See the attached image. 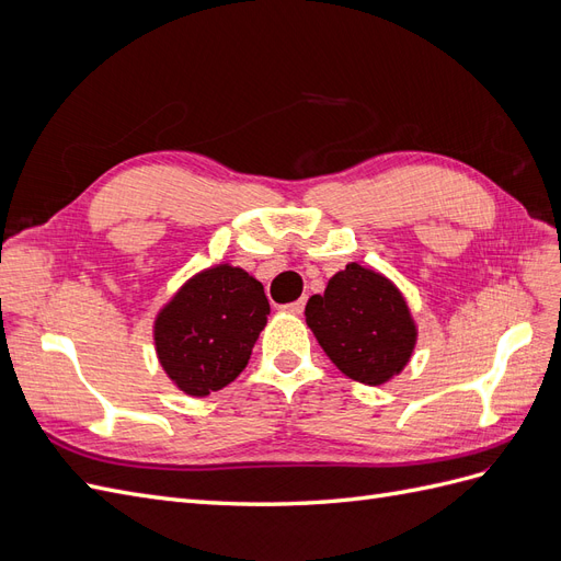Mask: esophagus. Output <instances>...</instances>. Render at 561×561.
Here are the masks:
<instances>
[{
	"label": "esophagus",
	"mask_w": 561,
	"mask_h": 561,
	"mask_svg": "<svg viewBox=\"0 0 561 561\" xmlns=\"http://www.w3.org/2000/svg\"><path fill=\"white\" fill-rule=\"evenodd\" d=\"M283 311H285V313H293V316H299V313L304 311V299H297V301H293V304H285Z\"/></svg>",
	"instance_id": "obj_1"
}]
</instances>
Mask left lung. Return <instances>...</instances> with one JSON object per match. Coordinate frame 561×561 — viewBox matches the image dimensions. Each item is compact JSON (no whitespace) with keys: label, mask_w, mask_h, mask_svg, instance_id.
<instances>
[{"label":"left lung","mask_w":561,"mask_h":561,"mask_svg":"<svg viewBox=\"0 0 561 561\" xmlns=\"http://www.w3.org/2000/svg\"><path fill=\"white\" fill-rule=\"evenodd\" d=\"M304 316L328 358L353 381L381 386L412 360L416 320L400 287L375 268L346 264Z\"/></svg>","instance_id":"left-lung-1"}]
</instances>
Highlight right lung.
<instances>
[{
    "mask_svg": "<svg viewBox=\"0 0 561 561\" xmlns=\"http://www.w3.org/2000/svg\"><path fill=\"white\" fill-rule=\"evenodd\" d=\"M268 299L262 283L229 262L198 271L154 318V348L178 390L206 398L245 369L266 325Z\"/></svg>",
    "mask_w": 561,
    "mask_h": 561,
    "instance_id": "right-lung-1",
    "label": "right lung"
}]
</instances>
